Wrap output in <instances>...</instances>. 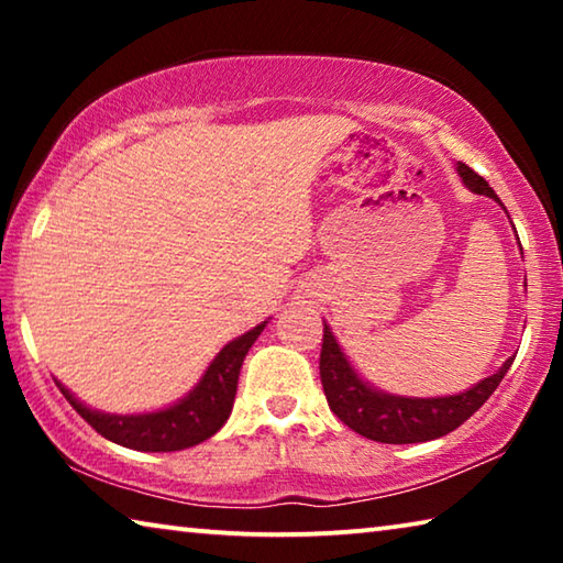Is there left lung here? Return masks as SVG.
I'll list each match as a JSON object with an SVG mask.
<instances>
[{"mask_svg": "<svg viewBox=\"0 0 563 563\" xmlns=\"http://www.w3.org/2000/svg\"><path fill=\"white\" fill-rule=\"evenodd\" d=\"M456 174L462 176L464 186L474 194L487 196L497 201L499 196L479 174L466 164H456ZM507 211V208H504ZM517 233V231H514ZM519 241V238H517ZM514 357H509L497 373L484 377L482 383L464 389L460 395L450 397H399L383 393L367 385L355 369H352L345 352L338 345L332 330L325 325L322 330V350H320V383L325 389L328 405L350 430L367 437L373 442L385 444H415L430 442L437 437L450 434L456 427L464 424L476 409L492 397L494 389L507 375Z\"/></svg>", "mask_w": 563, "mask_h": 563, "instance_id": "8db88e82", "label": "left lung"}]
</instances>
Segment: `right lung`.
<instances>
[{"mask_svg": "<svg viewBox=\"0 0 563 563\" xmlns=\"http://www.w3.org/2000/svg\"><path fill=\"white\" fill-rule=\"evenodd\" d=\"M265 325H268V320L228 342L208 365L201 383L190 389L184 399H178L176 405L158 409V412L107 415L81 405L62 383L56 385H59L62 395L69 399L76 412L87 419L101 437H107L109 442L139 452H178L206 442L231 417L241 365Z\"/></svg>", "mask_w": 563, "mask_h": 563, "instance_id": "obj_1", "label": "right lung"}]
</instances>
